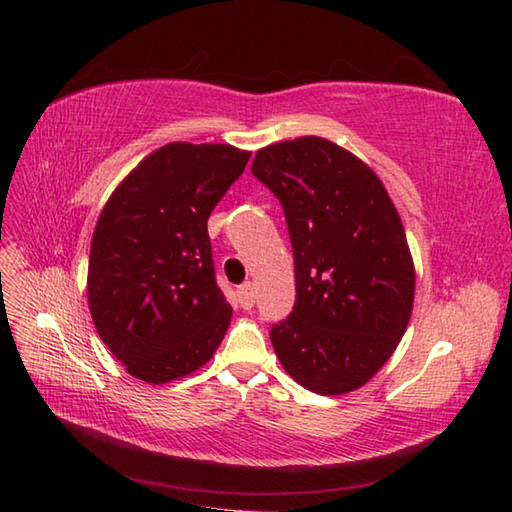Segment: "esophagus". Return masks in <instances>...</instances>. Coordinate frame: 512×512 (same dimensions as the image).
<instances>
[{
    "mask_svg": "<svg viewBox=\"0 0 512 512\" xmlns=\"http://www.w3.org/2000/svg\"><path fill=\"white\" fill-rule=\"evenodd\" d=\"M237 301H239V306H242L244 310L253 308V303H255V286L250 284V281H246V284H242V286L237 288Z\"/></svg>",
    "mask_w": 512,
    "mask_h": 512,
    "instance_id": "esophagus-1",
    "label": "esophagus"
}]
</instances>
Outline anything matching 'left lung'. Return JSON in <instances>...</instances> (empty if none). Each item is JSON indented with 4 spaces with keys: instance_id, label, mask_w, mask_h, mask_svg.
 Listing matches in <instances>:
<instances>
[{
    "instance_id": "left-lung-1",
    "label": "left lung",
    "mask_w": 512,
    "mask_h": 512,
    "mask_svg": "<svg viewBox=\"0 0 512 512\" xmlns=\"http://www.w3.org/2000/svg\"><path fill=\"white\" fill-rule=\"evenodd\" d=\"M253 176L281 200L295 255V310L270 330L281 367L321 396L363 387L398 347L416 292L383 180L321 136L259 149Z\"/></svg>"
}]
</instances>
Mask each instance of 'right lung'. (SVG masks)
<instances>
[{
  "label": "right lung",
  "instance_id": "right-lung-1",
  "mask_svg": "<svg viewBox=\"0 0 512 512\" xmlns=\"http://www.w3.org/2000/svg\"><path fill=\"white\" fill-rule=\"evenodd\" d=\"M248 158L233 145L169 143L140 160L103 206L88 306L107 350L143 383L191 376L224 339L233 308L215 284L206 220Z\"/></svg>",
  "mask_w": 512,
  "mask_h": 512
}]
</instances>
